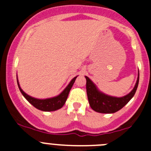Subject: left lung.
I'll use <instances>...</instances> for the list:
<instances>
[{"label": "left lung", "instance_id": "obj_1", "mask_svg": "<svg viewBox=\"0 0 151 151\" xmlns=\"http://www.w3.org/2000/svg\"><path fill=\"white\" fill-rule=\"evenodd\" d=\"M85 78L88 99L92 110L97 113H113L121 110L134 95L139 82V74L133 90L127 95L122 97H111L103 94L97 90L95 85L91 81L88 77L85 76Z\"/></svg>", "mask_w": 151, "mask_h": 151}]
</instances>
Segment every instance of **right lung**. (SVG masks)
<instances>
[{
	"mask_svg": "<svg viewBox=\"0 0 151 151\" xmlns=\"http://www.w3.org/2000/svg\"><path fill=\"white\" fill-rule=\"evenodd\" d=\"M76 78L77 76L73 78V80L70 82V83L68 85L67 87L64 89V91L60 94H59L57 97H52V98H47V99L45 100L36 99V98H34V97L28 95V94H26L21 89L20 86L19 85L18 80H17V84H18L19 88L20 90L22 95L35 107L37 108V109H38L40 110H42V111H55V110L60 109L65 104V103H66V101L68 97V95H69V91H70V89L73 87V84H74Z\"/></svg>",
	"mask_w": 151,
	"mask_h": 151,
	"instance_id": "add662e5",
	"label": "right lung"
}]
</instances>
